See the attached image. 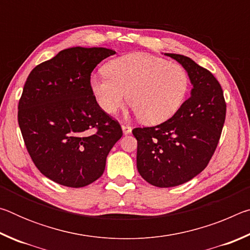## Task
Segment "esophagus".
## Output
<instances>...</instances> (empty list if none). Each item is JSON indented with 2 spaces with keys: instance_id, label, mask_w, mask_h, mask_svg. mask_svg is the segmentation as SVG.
I'll return each mask as SVG.
<instances>
[{
  "instance_id": "obj_1",
  "label": "esophagus",
  "mask_w": 250,
  "mask_h": 250,
  "mask_svg": "<svg viewBox=\"0 0 250 250\" xmlns=\"http://www.w3.org/2000/svg\"><path fill=\"white\" fill-rule=\"evenodd\" d=\"M121 128H122V131H124V134H129L131 133V131H132V128L128 125H122Z\"/></svg>"
}]
</instances>
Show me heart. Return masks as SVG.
<instances>
[{"instance_id": "1", "label": "heart", "mask_w": 250, "mask_h": 250, "mask_svg": "<svg viewBox=\"0 0 250 250\" xmlns=\"http://www.w3.org/2000/svg\"><path fill=\"white\" fill-rule=\"evenodd\" d=\"M104 76H92L90 86L99 107L116 113L126 100L139 119L159 125L170 119L183 105L189 88L185 68L177 62L152 55L134 53L112 59Z\"/></svg>"}]
</instances>
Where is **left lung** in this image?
<instances>
[{
  "label": "left lung",
  "mask_w": 250,
  "mask_h": 250,
  "mask_svg": "<svg viewBox=\"0 0 250 250\" xmlns=\"http://www.w3.org/2000/svg\"><path fill=\"white\" fill-rule=\"evenodd\" d=\"M188 71L191 97L174 116L155 126L135 128L137 167L147 183L172 188L204 170L216 150L226 117L223 89L213 74L191 58L166 54Z\"/></svg>",
  "instance_id": "left-lung-1"
}]
</instances>
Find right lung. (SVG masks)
Returning <instances> with one entry per match:
<instances>
[{
  "mask_svg": "<svg viewBox=\"0 0 250 250\" xmlns=\"http://www.w3.org/2000/svg\"><path fill=\"white\" fill-rule=\"evenodd\" d=\"M116 52L71 47L37 65L19 101V125L34 164L49 180L83 188L98 180L122 137L117 120L97 104L90 75Z\"/></svg>",
  "mask_w": 250,
  "mask_h": 250,
  "instance_id": "obj_1",
  "label": "right lung"
}]
</instances>
